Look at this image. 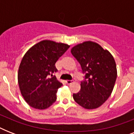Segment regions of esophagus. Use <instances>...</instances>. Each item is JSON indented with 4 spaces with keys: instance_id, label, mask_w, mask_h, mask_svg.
<instances>
[{
    "instance_id": "1",
    "label": "esophagus",
    "mask_w": 134,
    "mask_h": 134,
    "mask_svg": "<svg viewBox=\"0 0 134 134\" xmlns=\"http://www.w3.org/2000/svg\"><path fill=\"white\" fill-rule=\"evenodd\" d=\"M66 82H67V84H71V83H73L74 82V80H67Z\"/></svg>"
}]
</instances>
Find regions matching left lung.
Masks as SVG:
<instances>
[{"mask_svg":"<svg viewBox=\"0 0 134 134\" xmlns=\"http://www.w3.org/2000/svg\"><path fill=\"white\" fill-rule=\"evenodd\" d=\"M71 52L85 74L81 90L73 94L74 99L86 109L99 107L110 97L115 83L117 68L113 57L90 41L76 45Z\"/></svg>","mask_w":134,"mask_h":134,"instance_id":"1","label":"left lung"}]
</instances>
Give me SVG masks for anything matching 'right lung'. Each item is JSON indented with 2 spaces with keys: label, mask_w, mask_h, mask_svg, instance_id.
<instances>
[{
  "label": "right lung",
  "mask_w": 134,
  "mask_h": 134,
  "mask_svg": "<svg viewBox=\"0 0 134 134\" xmlns=\"http://www.w3.org/2000/svg\"><path fill=\"white\" fill-rule=\"evenodd\" d=\"M69 48L66 44L43 40L24 55L18 83L23 97L31 107L46 109L56 101L57 91L63 83L53 74L58 71L56 62Z\"/></svg>",
  "instance_id": "add662e5"
}]
</instances>
